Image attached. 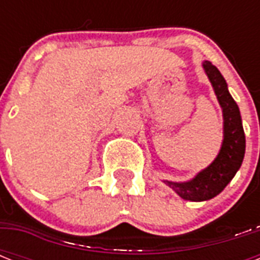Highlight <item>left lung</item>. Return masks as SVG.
Here are the masks:
<instances>
[{
  "label": "left lung",
  "mask_w": 260,
  "mask_h": 260,
  "mask_svg": "<svg viewBox=\"0 0 260 260\" xmlns=\"http://www.w3.org/2000/svg\"><path fill=\"white\" fill-rule=\"evenodd\" d=\"M222 110V143L209 166L185 182L163 181L186 201L201 202L216 197L238 173L246 152V136L238 104L228 91L225 79L209 60L202 63Z\"/></svg>",
  "instance_id": "obj_1"
}]
</instances>
